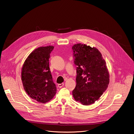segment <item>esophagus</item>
<instances>
[{
	"mask_svg": "<svg viewBox=\"0 0 134 134\" xmlns=\"http://www.w3.org/2000/svg\"><path fill=\"white\" fill-rule=\"evenodd\" d=\"M57 86H58V87L61 88L62 87H63V86H64V83H61V84H58Z\"/></svg>",
	"mask_w": 134,
	"mask_h": 134,
	"instance_id": "1",
	"label": "esophagus"
}]
</instances>
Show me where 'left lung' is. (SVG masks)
<instances>
[{"mask_svg": "<svg viewBox=\"0 0 134 134\" xmlns=\"http://www.w3.org/2000/svg\"><path fill=\"white\" fill-rule=\"evenodd\" d=\"M72 49L77 70V84L72 95L81 104L90 105L97 100L108 87L109 74L106 63L95 48L77 43Z\"/></svg>", "mask_w": 134, "mask_h": 134, "instance_id": "left-lung-1", "label": "left lung"}]
</instances>
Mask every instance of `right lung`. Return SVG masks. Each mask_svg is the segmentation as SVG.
Listing matches in <instances>:
<instances>
[{
  "mask_svg": "<svg viewBox=\"0 0 134 134\" xmlns=\"http://www.w3.org/2000/svg\"><path fill=\"white\" fill-rule=\"evenodd\" d=\"M54 47H39L25 60L22 68L21 79L28 96L36 101L46 103L56 93V87L49 67L50 53Z\"/></svg>",
  "mask_w": 134,
  "mask_h": 134,
  "instance_id": "right-lung-1",
  "label": "right lung"
}]
</instances>
